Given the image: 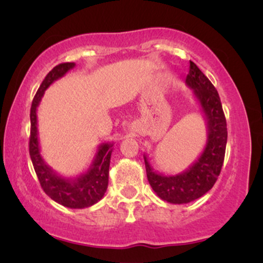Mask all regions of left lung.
Returning <instances> with one entry per match:
<instances>
[{
  "mask_svg": "<svg viewBox=\"0 0 263 263\" xmlns=\"http://www.w3.org/2000/svg\"><path fill=\"white\" fill-rule=\"evenodd\" d=\"M185 84L193 90L200 104L206 121L208 138L200 157L183 173L164 176L151 167L148 159L143 156L147 179L162 200L172 204H186L203 197L218 180L224 163L228 128L219 93L211 81L193 62Z\"/></svg>",
  "mask_w": 263,
  "mask_h": 263,
  "instance_id": "obj_1",
  "label": "left lung"
}]
</instances>
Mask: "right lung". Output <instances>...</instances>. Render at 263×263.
Returning a JSON list of instances; mask_svg holds the SVG:
<instances>
[{"instance_id": "obj_1", "label": "right lung", "mask_w": 263, "mask_h": 263, "mask_svg": "<svg viewBox=\"0 0 263 263\" xmlns=\"http://www.w3.org/2000/svg\"><path fill=\"white\" fill-rule=\"evenodd\" d=\"M75 63H62L54 66L42 81L31 106V137H29V156L37 174L39 183L45 194L54 201L70 208L84 209L101 200L108 185V168L114 143H101L98 147L92 163L85 173L73 178H64L55 173L41 156L37 128V107L44 91L55 80L68 73Z\"/></svg>"}]
</instances>
